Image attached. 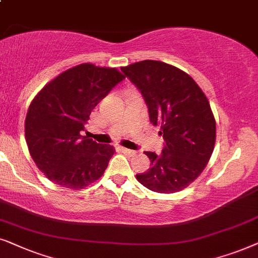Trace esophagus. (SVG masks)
<instances>
[{
  "label": "esophagus",
  "instance_id": "obj_1",
  "mask_svg": "<svg viewBox=\"0 0 258 258\" xmlns=\"http://www.w3.org/2000/svg\"><path fill=\"white\" fill-rule=\"evenodd\" d=\"M120 150H121L122 153L127 154V156H133V154H136V151L130 150V149H126V147H120Z\"/></svg>",
  "mask_w": 258,
  "mask_h": 258
}]
</instances>
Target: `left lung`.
I'll return each instance as SVG.
<instances>
[{"label":"left lung","mask_w":258,"mask_h":258,"mask_svg":"<svg viewBox=\"0 0 258 258\" xmlns=\"http://www.w3.org/2000/svg\"><path fill=\"white\" fill-rule=\"evenodd\" d=\"M149 108L150 121L160 125V154L145 152L151 169L137 174L140 184L159 194L188 186L205 169L216 142V121L201 87L179 68L145 60L121 68Z\"/></svg>","instance_id":"1"}]
</instances>
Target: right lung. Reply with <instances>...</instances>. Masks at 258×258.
<instances>
[{"mask_svg": "<svg viewBox=\"0 0 258 258\" xmlns=\"http://www.w3.org/2000/svg\"><path fill=\"white\" fill-rule=\"evenodd\" d=\"M123 79L116 68L81 63L61 73L34 98L26 116V142L48 179L82 188L104 174L114 149L80 132L95 106Z\"/></svg>", "mask_w": 258, "mask_h": 258, "instance_id": "1", "label": "right lung"}]
</instances>
